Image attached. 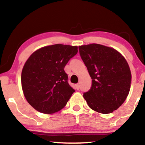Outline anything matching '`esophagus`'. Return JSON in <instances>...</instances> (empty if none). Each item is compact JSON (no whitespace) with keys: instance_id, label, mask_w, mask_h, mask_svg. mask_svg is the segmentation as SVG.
Returning a JSON list of instances; mask_svg holds the SVG:
<instances>
[{"instance_id":"obj_1","label":"esophagus","mask_w":145,"mask_h":145,"mask_svg":"<svg viewBox=\"0 0 145 145\" xmlns=\"http://www.w3.org/2000/svg\"><path fill=\"white\" fill-rule=\"evenodd\" d=\"M76 89H77L78 90L80 89V84H76Z\"/></svg>"}]
</instances>
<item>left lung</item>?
<instances>
[{"mask_svg":"<svg viewBox=\"0 0 145 145\" xmlns=\"http://www.w3.org/2000/svg\"><path fill=\"white\" fill-rule=\"evenodd\" d=\"M78 48L92 79L91 89L83 97L93 110L102 114L112 112L129 94L131 75L127 62L116 50L100 44Z\"/></svg>","mask_w":145,"mask_h":145,"instance_id":"1","label":"left lung"}]
</instances>
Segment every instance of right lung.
Here are the masks:
<instances>
[{"label":"right lung","mask_w":145,"mask_h":145,"mask_svg":"<svg viewBox=\"0 0 145 145\" xmlns=\"http://www.w3.org/2000/svg\"><path fill=\"white\" fill-rule=\"evenodd\" d=\"M77 46L55 44L36 50L25 63L21 82L26 100L35 109L52 114L65 106L75 90L68 83L66 64Z\"/></svg>","instance_id":"right-lung-1"}]
</instances>
